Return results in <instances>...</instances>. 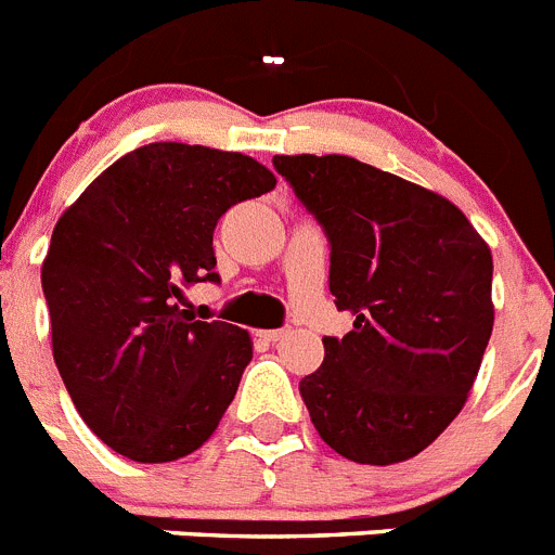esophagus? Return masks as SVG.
<instances>
[{"mask_svg":"<svg viewBox=\"0 0 555 555\" xmlns=\"http://www.w3.org/2000/svg\"><path fill=\"white\" fill-rule=\"evenodd\" d=\"M255 336L261 338V341H267V345H274V341H281V338L286 336V331H258Z\"/></svg>","mask_w":555,"mask_h":555,"instance_id":"34e87169","label":"esophagus"}]
</instances>
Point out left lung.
Instances as JSON below:
<instances>
[{
  "mask_svg": "<svg viewBox=\"0 0 555 555\" xmlns=\"http://www.w3.org/2000/svg\"><path fill=\"white\" fill-rule=\"evenodd\" d=\"M331 242L356 322L300 380L313 428L358 464L423 453L467 403L494 325L492 249L448 197L350 155H274Z\"/></svg>",
  "mask_w": 555,
  "mask_h": 555,
  "instance_id": "left-lung-1",
  "label": "left lung"
}]
</instances>
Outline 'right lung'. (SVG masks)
<instances>
[{
	"label": "right lung",
	"instance_id": "obj_1",
	"mask_svg": "<svg viewBox=\"0 0 555 555\" xmlns=\"http://www.w3.org/2000/svg\"><path fill=\"white\" fill-rule=\"evenodd\" d=\"M274 183L242 152L158 141L107 166L57 219L41 267L52 356L82 423L125 459L194 453L233 403L253 338L194 320L183 288L219 281V217Z\"/></svg>",
	"mask_w": 555,
	"mask_h": 555
}]
</instances>
